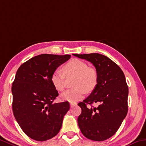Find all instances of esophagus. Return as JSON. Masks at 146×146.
Wrapping results in <instances>:
<instances>
[{"label": "esophagus", "instance_id": "34e87169", "mask_svg": "<svg viewBox=\"0 0 146 146\" xmlns=\"http://www.w3.org/2000/svg\"><path fill=\"white\" fill-rule=\"evenodd\" d=\"M77 105V104L76 103H70V106H71V108L74 107V106H76Z\"/></svg>", "mask_w": 146, "mask_h": 146}]
</instances>
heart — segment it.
<instances>
[{
  "label": "heart",
  "instance_id": "obj_1",
  "mask_svg": "<svg viewBox=\"0 0 146 146\" xmlns=\"http://www.w3.org/2000/svg\"><path fill=\"white\" fill-rule=\"evenodd\" d=\"M64 73L56 69L51 75V82L54 87L58 91H62L65 87L66 76L75 75L74 86L76 88L65 91L60 95L62 100L75 103L84 97L86 91L91 92L98 83V73L94 68H90L86 62L78 59H73L64 66Z\"/></svg>",
  "mask_w": 146,
  "mask_h": 146
}]
</instances>
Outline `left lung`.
I'll return each instance as SVG.
<instances>
[{
  "label": "left lung",
  "mask_w": 146,
  "mask_h": 146,
  "mask_svg": "<svg viewBox=\"0 0 146 146\" xmlns=\"http://www.w3.org/2000/svg\"><path fill=\"white\" fill-rule=\"evenodd\" d=\"M94 65L98 73V83L91 94L78 104L82 112L78 117V127L90 140L103 141L118 130L128 111L129 89L125 75L117 65L98 53L77 54ZM93 103L98 104L93 107Z\"/></svg>",
  "instance_id": "8db88e82"
}]
</instances>
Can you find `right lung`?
<instances>
[{
	"label": "right lung",
	"instance_id": "1",
	"mask_svg": "<svg viewBox=\"0 0 146 146\" xmlns=\"http://www.w3.org/2000/svg\"><path fill=\"white\" fill-rule=\"evenodd\" d=\"M71 55L43 54L32 57L17 69L11 86L16 121L32 139L45 141L60 130L68 101L54 103L58 93L50 80L52 73Z\"/></svg>",
	"mask_w": 146,
	"mask_h": 146
}]
</instances>
